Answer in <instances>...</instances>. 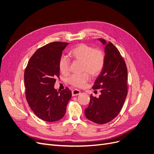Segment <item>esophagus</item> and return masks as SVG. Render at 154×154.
Masks as SVG:
<instances>
[{
  "label": "esophagus",
  "mask_w": 154,
  "mask_h": 154,
  "mask_svg": "<svg viewBox=\"0 0 154 154\" xmlns=\"http://www.w3.org/2000/svg\"><path fill=\"white\" fill-rule=\"evenodd\" d=\"M80 93H81V91H79V90H77V89H75V90H73L72 91V96H76V95H78L79 94H80Z\"/></svg>",
  "instance_id": "34e87169"
}]
</instances>
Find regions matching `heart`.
I'll use <instances>...</instances> for the list:
<instances>
[{
    "instance_id": "heart-1",
    "label": "heart",
    "mask_w": 154,
    "mask_h": 154,
    "mask_svg": "<svg viewBox=\"0 0 154 154\" xmlns=\"http://www.w3.org/2000/svg\"><path fill=\"white\" fill-rule=\"evenodd\" d=\"M71 56L76 60H82V74H73L67 78V82L73 87L83 88L85 87L92 75H98L105 64V55L99 48H94L89 45L80 44L69 51ZM60 71L66 75L69 71L70 60L66 56H62L59 60Z\"/></svg>"
}]
</instances>
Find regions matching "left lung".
Returning <instances> with one entry per match:
<instances>
[{
    "label": "left lung",
    "mask_w": 154,
    "mask_h": 154,
    "mask_svg": "<svg viewBox=\"0 0 154 154\" xmlns=\"http://www.w3.org/2000/svg\"><path fill=\"white\" fill-rule=\"evenodd\" d=\"M105 45V64L92 88L100 89V95H90L88 108L85 110L86 118L97 124L103 125L112 121L119 114L128 94V71L124 59L111 42Z\"/></svg>",
    "instance_id": "obj_1"
}]
</instances>
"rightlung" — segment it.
<instances>
[{
    "label": "right lung",
    "mask_w": 154,
    "mask_h": 154,
    "mask_svg": "<svg viewBox=\"0 0 154 154\" xmlns=\"http://www.w3.org/2000/svg\"><path fill=\"white\" fill-rule=\"evenodd\" d=\"M68 43L54 42L38 48L29 59L24 74L27 102L34 114L42 120L55 122L65 115L72 96L66 87L54 88L59 78V60Z\"/></svg>",
    "instance_id": "obj_1"
}]
</instances>
